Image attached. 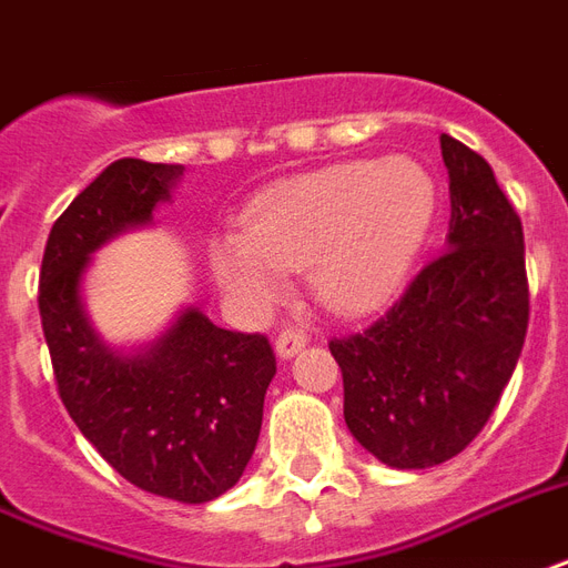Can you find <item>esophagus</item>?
Returning a JSON list of instances; mask_svg holds the SVG:
<instances>
[{
    "label": "esophagus",
    "mask_w": 568,
    "mask_h": 568,
    "mask_svg": "<svg viewBox=\"0 0 568 568\" xmlns=\"http://www.w3.org/2000/svg\"><path fill=\"white\" fill-rule=\"evenodd\" d=\"M303 345H306V333L297 331V327H285V331L276 336V354H280L283 361L294 357Z\"/></svg>",
    "instance_id": "1"
}]
</instances>
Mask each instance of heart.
Segmentation results:
<instances>
[{"label":"heart","mask_w":568,"mask_h":568,"mask_svg":"<svg viewBox=\"0 0 568 568\" xmlns=\"http://www.w3.org/2000/svg\"><path fill=\"white\" fill-rule=\"evenodd\" d=\"M438 207L423 163L354 160L294 175L244 211V232L207 246L216 283L246 303H271L285 271L310 267V283L336 313H369L408 276Z\"/></svg>","instance_id":"b5f03b06"}]
</instances>
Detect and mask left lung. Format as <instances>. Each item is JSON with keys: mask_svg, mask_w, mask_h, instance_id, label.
Segmentation results:
<instances>
[{"mask_svg": "<svg viewBox=\"0 0 568 568\" xmlns=\"http://www.w3.org/2000/svg\"><path fill=\"white\" fill-rule=\"evenodd\" d=\"M447 250L378 322L333 336L345 423L372 456L419 470L458 456L495 414L530 322L521 220L486 160L440 133Z\"/></svg>", "mask_w": 568, "mask_h": 568, "instance_id": "left-lung-1", "label": "left lung"}]
</instances>
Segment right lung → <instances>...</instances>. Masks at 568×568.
<instances>
[{
  "label": "right lung",
  "instance_id": "1",
  "mask_svg": "<svg viewBox=\"0 0 568 568\" xmlns=\"http://www.w3.org/2000/svg\"><path fill=\"white\" fill-rule=\"evenodd\" d=\"M181 175L179 163L136 158L103 169L50 229L38 310L59 396L85 440L142 491L207 504L241 479L262 432L276 375L267 336L184 310L145 352L124 354L94 333L80 301L89 255L151 223Z\"/></svg>",
  "mask_w": 568,
  "mask_h": 568
}]
</instances>
